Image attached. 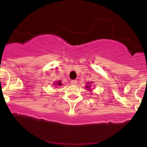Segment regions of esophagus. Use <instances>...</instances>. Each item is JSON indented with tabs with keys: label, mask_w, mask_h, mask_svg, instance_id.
<instances>
[{
	"label": "esophagus",
	"mask_w": 147,
	"mask_h": 147,
	"mask_svg": "<svg viewBox=\"0 0 147 147\" xmlns=\"http://www.w3.org/2000/svg\"><path fill=\"white\" fill-rule=\"evenodd\" d=\"M71 84H72V85H75V84H78V80H72V81H71Z\"/></svg>",
	"instance_id": "1"
}]
</instances>
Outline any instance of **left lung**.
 <instances>
[{
    "label": "left lung",
    "instance_id": "8db88e82",
    "mask_svg": "<svg viewBox=\"0 0 147 147\" xmlns=\"http://www.w3.org/2000/svg\"><path fill=\"white\" fill-rule=\"evenodd\" d=\"M91 84V82H87V85H86V89H87V90H90V84Z\"/></svg>",
    "mask_w": 147,
    "mask_h": 147
}]
</instances>
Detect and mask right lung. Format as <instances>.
I'll return each instance as SVG.
<instances>
[{
  "mask_svg": "<svg viewBox=\"0 0 147 147\" xmlns=\"http://www.w3.org/2000/svg\"><path fill=\"white\" fill-rule=\"evenodd\" d=\"M54 84H55V85H56V86H62V84H62L61 81H60V80L57 81V82H55Z\"/></svg>",
  "mask_w": 147,
  "mask_h": 147,
  "instance_id": "1",
  "label": "right lung"
}]
</instances>
